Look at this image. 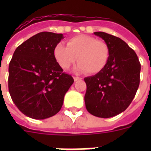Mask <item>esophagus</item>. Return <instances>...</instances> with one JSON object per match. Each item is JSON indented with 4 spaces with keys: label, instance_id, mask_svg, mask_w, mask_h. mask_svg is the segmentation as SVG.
Returning a JSON list of instances; mask_svg holds the SVG:
<instances>
[{
    "label": "esophagus",
    "instance_id": "1",
    "mask_svg": "<svg viewBox=\"0 0 151 151\" xmlns=\"http://www.w3.org/2000/svg\"><path fill=\"white\" fill-rule=\"evenodd\" d=\"M73 80H74V81H78V80H81V78H78V77H73Z\"/></svg>",
    "mask_w": 151,
    "mask_h": 151
}]
</instances>
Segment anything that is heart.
Here are the masks:
<instances>
[{
	"label": "heart",
	"mask_w": 151,
	"mask_h": 151,
	"mask_svg": "<svg viewBox=\"0 0 151 151\" xmlns=\"http://www.w3.org/2000/svg\"><path fill=\"white\" fill-rule=\"evenodd\" d=\"M54 57L63 69H67L78 59L75 70L96 74L103 70L110 57V48L105 41L86 35L73 37L67 46L59 43L54 48Z\"/></svg>",
	"instance_id": "b5f03b06"
}]
</instances>
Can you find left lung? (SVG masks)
I'll return each mask as SVG.
<instances>
[{
  "label": "left lung",
  "mask_w": 151,
  "mask_h": 151,
  "mask_svg": "<svg viewBox=\"0 0 151 151\" xmlns=\"http://www.w3.org/2000/svg\"><path fill=\"white\" fill-rule=\"evenodd\" d=\"M107 44V64L96 74L85 78L86 109L96 117L108 118L126 110L139 85L141 66L134 52L123 40L104 32H95Z\"/></svg>",
  "instance_id": "obj_1"
}]
</instances>
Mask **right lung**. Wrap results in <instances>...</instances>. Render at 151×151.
I'll list each match as a JSON object with an SVG mask.
<instances>
[{
    "instance_id": "1",
    "label": "right lung",
    "mask_w": 151,
    "mask_h": 151,
    "mask_svg": "<svg viewBox=\"0 0 151 151\" xmlns=\"http://www.w3.org/2000/svg\"><path fill=\"white\" fill-rule=\"evenodd\" d=\"M62 34L41 32L15 49L8 67V90L18 109L26 116L42 120L61 110L64 96L73 85L54 57Z\"/></svg>"
}]
</instances>
